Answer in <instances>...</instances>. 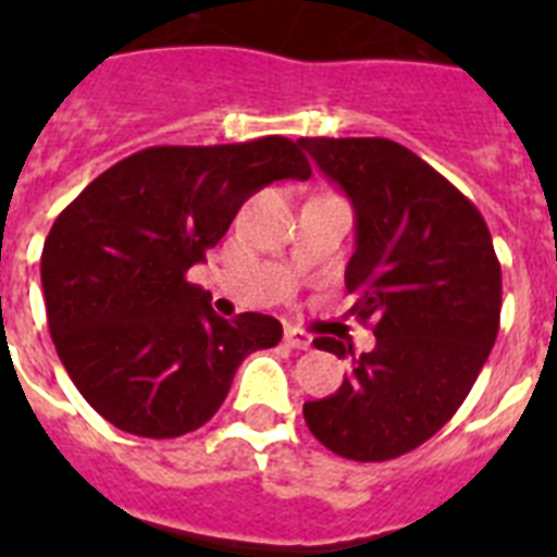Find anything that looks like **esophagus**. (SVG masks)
I'll return each instance as SVG.
<instances>
[{
  "label": "esophagus",
  "mask_w": 557,
  "mask_h": 557,
  "mask_svg": "<svg viewBox=\"0 0 557 557\" xmlns=\"http://www.w3.org/2000/svg\"><path fill=\"white\" fill-rule=\"evenodd\" d=\"M286 344L292 349H309L312 347V335L300 330H286Z\"/></svg>",
  "instance_id": "1"
}]
</instances>
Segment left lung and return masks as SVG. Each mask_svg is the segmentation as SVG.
Here are the masks:
<instances>
[{
  "mask_svg": "<svg viewBox=\"0 0 557 557\" xmlns=\"http://www.w3.org/2000/svg\"><path fill=\"white\" fill-rule=\"evenodd\" d=\"M356 210L347 288L375 347L314 338L352 356L332 396L306 401L314 440L338 457L384 462L428 442L474 387L500 330L503 280L480 210L387 138H300Z\"/></svg>",
  "mask_w": 557,
  "mask_h": 557,
  "instance_id": "left-lung-1",
  "label": "left lung"
}]
</instances>
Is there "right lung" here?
I'll return each mask as SVG.
<instances>
[{
	"label": "right lung",
	"mask_w": 557,
	"mask_h": 557,
	"mask_svg": "<svg viewBox=\"0 0 557 557\" xmlns=\"http://www.w3.org/2000/svg\"><path fill=\"white\" fill-rule=\"evenodd\" d=\"M309 176L283 135L150 147L100 173L57 216L39 260L48 330L74 387L107 422L147 440L196 431L222 407L236 367L277 347V318H219L187 271L248 196Z\"/></svg>",
	"instance_id": "add662e5"
}]
</instances>
